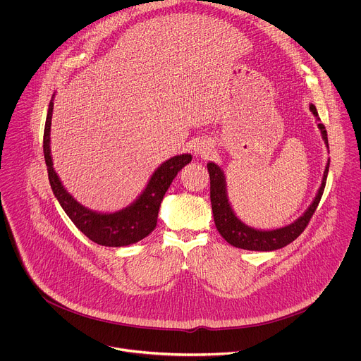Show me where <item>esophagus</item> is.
Segmentation results:
<instances>
[{"label":"esophagus","instance_id":"1","mask_svg":"<svg viewBox=\"0 0 361 361\" xmlns=\"http://www.w3.org/2000/svg\"><path fill=\"white\" fill-rule=\"evenodd\" d=\"M198 153L202 156V154L207 153V149H205V147H201V149H198Z\"/></svg>","mask_w":361,"mask_h":361}]
</instances>
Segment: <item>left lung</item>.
<instances>
[{"mask_svg": "<svg viewBox=\"0 0 361 361\" xmlns=\"http://www.w3.org/2000/svg\"><path fill=\"white\" fill-rule=\"evenodd\" d=\"M311 112L315 115L318 121V128L321 129L322 139L329 149L328 143V133L325 129V125L321 123L318 111L314 104L310 105ZM329 159L324 171V178L322 184L312 201V204L308 207V209L300 216L297 221L293 224L273 229V231H262V229H255L252 226H247L245 222H242L233 212L231 202L228 200V192H226V178L221 167L212 161L207 164L209 178H211V205H212V212H214V221L218 232L221 236L232 246L245 249V250H256V252H271L281 249L291 242H294L307 228L308 222L311 221L312 215L315 214L318 204L322 198L325 185H326V178H328V171H329Z\"/></svg>", "mask_w": 361, "mask_h": 361, "instance_id": "left-lung-1", "label": "left lung"}]
</instances>
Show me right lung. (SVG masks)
Instances as JSON below:
<instances>
[{"instance_id": "1", "label": "right lung", "mask_w": 361, "mask_h": 361, "mask_svg": "<svg viewBox=\"0 0 361 361\" xmlns=\"http://www.w3.org/2000/svg\"><path fill=\"white\" fill-rule=\"evenodd\" d=\"M54 97V94H53ZM53 97L49 104L44 133H43V154L47 166L49 183L59 204L73 221V224L92 242L108 247H122L133 245L145 239L153 232L157 224L160 204L177 173L191 161L192 156L178 154L166 160L150 177L143 192L126 208L102 214L91 211L77 202L71 194L63 187L57 173L53 169L50 154V126L53 114Z\"/></svg>"}]
</instances>
